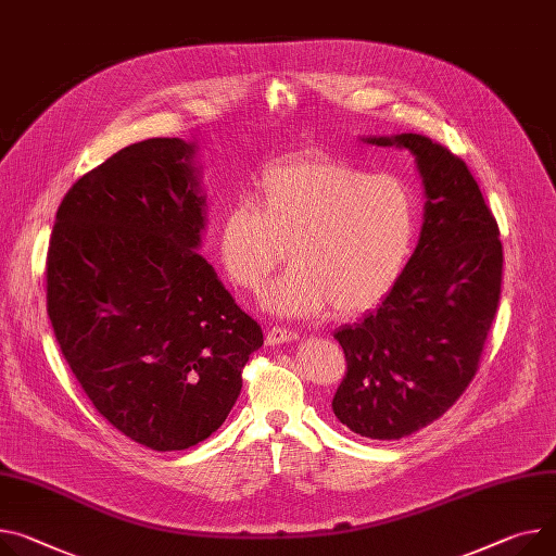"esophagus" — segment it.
Instances as JSON below:
<instances>
[{
	"label": "esophagus",
	"mask_w": 556,
	"mask_h": 556,
	"mask_svg": "<svg viewBox=\"0 0 556 556\" xmlns=\"http://www.w3.org/2000/svg\"><path fill=\"white\" fill-rule=\"evenodd\" d=\"M265 340H267V345H282V343H291V340H298V333L291 329H285V327H274L267 331Z\"/></svg>",
	"instance_id": "1"
}]
</instances>
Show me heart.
I'll return each instance as SVG.
<instances>
[{"label":"heart","mask_w":556,"mask_h":556,"mask_svg":"<svg viewBox=\"0 0 556 556\" xmlns=\"http://www.w3.org/2000/svg\"><path fill=\"white\" fill-rule=\"evenodd\" d=\"M418 236V200L392 174L343 160L303 155L271 164L253 187V206L236 204L218 225L229 278L258 291L291 255L293 267L263 303L278 316L376 307L403 278Z\"/></svg>","instance_id":"1"}]
</instances>
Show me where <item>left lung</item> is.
Here are the masks:
<instances>
[{"mask_svg":"<svg viewBox=\"0 0 556 556\" xmlns=\"http://www.w3.org/2000/svg\"><path fill=\"white\" fill-rule=\"evenodd\" d=\"M363 140L407 149L427 200L399 285L378 309L333 333L348 371L331 409L354 434L399 441L441 418L472 382L498 307L503 247L460 157L416 134Z\"/></svg>","mask_w":556,"mask_h":556,"instance_id":"left-lung-1","label":"left lung"}]
</instances>
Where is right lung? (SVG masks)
Returning <instances> with one entry per match:
<instances>
[{"label": "right lung", "mask_w": 556, "mask_h": 556, "mask_svg": "<svg viewBox=\"0 0 556 556\" xmlns=\"http://www.w3.org/2000/svg\"><path fill=\"white\" fill-rule=\"evenodd\" d=\"M195 144L126 147L64 195L47 258L60 350L96 409L131 441L174 452L208 439L263 348L200 255L206 195Z\"/></svg>", "instance_id": "add662e5"}]
</instances>
